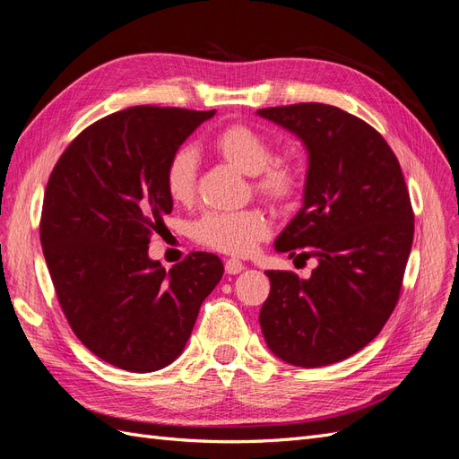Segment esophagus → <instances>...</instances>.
<instances>
[{"mask_svg":"<svg viewBox=\"0 0 459 459\" xmlns=\"http://www.w3.org/2000/svg\"><path fill=\"white\" fill-rule=\"evenodd\" d=\"M224 268H226V273L235 275V273H241L245 270V264L241 260H238V258H228L224 262Z\"/></svg>","mask_w":459,"mask_h":459,"instance_id":"34e87169","label":"esophagus"}]
</instances>
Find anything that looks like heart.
I'll return each mask as SVG.
<instances>
[{
	"mask_svg": "<svg viewBox=\"0 0 459 459\" xmlns=\"http://www.w3.org/2000/svg\"><path fill=\"white\" fill-rule=\"evenodd\" d=\"M211 147L220 159L251 176V187L256 195L277 206H290L297 201L302 187L299 164L283 157H272L270 140L256 128L243 122L230 124L212 137ZM197 178L199 157L195 149L179 147L172 152L164 169V187L174 203L186 204L193 201ZM191 235L211 251L247 256L270 235V220L258 206L235 212L212 211L193 224Z\"/></svg>",
	"mask_w": 459,
	"mask_h": 459,
	"instance_id": "obj_1",
	"label": "heart"
}]
</instances>
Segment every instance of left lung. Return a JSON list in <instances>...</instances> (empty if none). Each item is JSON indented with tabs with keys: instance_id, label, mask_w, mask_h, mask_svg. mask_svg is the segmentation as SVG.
I'll use <instances>...</instances> for the list:
<instances>
[{
	"instance_id": "8db88e82",
	"label": "left lung",
	"mask_w": 459,
	"mask_h": 459,
	"mask_svg": "<svg viewBox=\"0 0 459 459\" xmlns=\"http://www.w3.org/2000/svg\"><path fill=\"white\" fill-rule=\"evenodd\" d=\"M308 151L304 204L275 239L293 256L312 247L310 280L268 270L260 327L270 351L319 368L362 351L391 317L413 241V211L398 159L368 122L324 103L260 108ZM299 255V256H300Z\"/></svg>"
}]
</instances>
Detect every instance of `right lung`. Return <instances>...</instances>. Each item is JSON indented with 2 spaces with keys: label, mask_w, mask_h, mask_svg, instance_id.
<instances>
[{
  "label": "right lung",
  "mask_w": 459,
  "mask_h": 459,
  "mask_svg": "<svg viewBox=\"0 0 459 459\" xmlns=\"http://www.w3.org/2000/svg\"><path fill=\"white\" fill-rule=\"evenodd\" d=\"M216 110L130 107L80 132L55 164L39 241L68 325L95 356L147 373L182 354L224 264L191 253L166 272L149 239L172 212L164 169Z\"/></svg>",
  "instance_id": "add662e5"
}]
</instances>
